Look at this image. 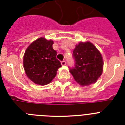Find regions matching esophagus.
<instances>
[{"label":"esophagus","mask_w":125,"mask_h":125,"mask_svg":"<svg viewBox=\"0 0 125 125\" xmlns=\"http://www.w3.org/2000/svg\"><path fill=\"white\" fill-rule=\"evenodd\" d=\"M61 63H62V65H66V61L63 60L62 62H61Z\"/></svg>","instance_id":"esophagus-1"}]
</instances>
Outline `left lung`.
Wrapping results in <instances>:
<instances>
[{
	"mask_svg": "<svg viewBox=\"0 0 125 125\" xmlns=\"http://www.w3.org/2000/svg\"><path fill=\"white\" fill-rule=\"evenodd\" d=\"M74 65L69 67L76 82L81 85L95 83L103 73V62L101 53L90 42H80L73 51Z\"/></svg>",
	"mask_w": 125,
	"mask_h": 125,
	"instance_id": "1",
	"label": "left lung"
}]
</instances>
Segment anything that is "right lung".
I'll return each instance as SVG.
<instances>
[{
    "label": "right lung",
    "mask_w": 125,
    "mask_h": 125,
    "mask_svg": "<svg viewBox=\"0 0 125 125\" xmlns=\"http://www.w3.org/2000/svg\"><path fill=\"white\" fill-rule=\"evenodd\" d=\"M52 45V41L40 38L31 43L24 52L25 73L35 83L42 85L49 83L56 76L58 68L62 67Z\"/></svg>",
    "instance_id": "obj_1"
}]
</instances>
